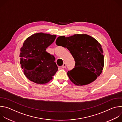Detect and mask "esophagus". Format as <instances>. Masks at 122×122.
Instances as JSON below:
<instances>
[{"instance_id": "obj_1", "label": "esophagus", "mask_w": 122, "mask_h": 122, "mask_svg": "<svg viewBox=\"0 0 122 122\" xmlns=\"http://www.w3.org/2000/svg\"><path fill=\"white\" fill-rule=\"evenodd\" d=\"M66 63H64L63 64V65L61 66V67H62V68H65L66 67Z\"/></svg>"}]
</instances>
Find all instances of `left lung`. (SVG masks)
I'll return each mask as SVG.
<instances>
[{
  "label": "left lung",
  "mask_w": 122,
  "mask_h": 122,
  "mask_svg": "<svg viewBox=\"0 0 122 122\" xmlns=\"http://www.w3.org/2000/svg\"><path fill=\"white\" fill-rule=\"evenodd\" d=\"M56 43L58 46L66 47L74 58L75 66L67 74L75 84H88L100 75L104 66L103 51L100 43L94 38L86 34H75L67 38L60 36ZM81 67L90 72L88 80L84 81L80 78L78 68Z\"/></svg>",
  "instance_id": "8db88e82"
}]
</instances>
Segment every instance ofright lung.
Instances as JSON below:
<instances>
[{
  "label": "right lung",
  "mask_w": 122,
  "mask_h": 122,
  "mask_svg": "<svg viewBox=\"0 0 122 122\" xmlns=\"http://www.w3.org/2000/svg\"><path fill=\"white\" fill-rule=\"evenodd\" d=\"M56 35L36 33L28 38L21 48L20 63L25 76L38 84L48 82L58 71L54 55L46 51Z\"/></svg>",
  "instance_id": "obj_1"
}]
</instances>
